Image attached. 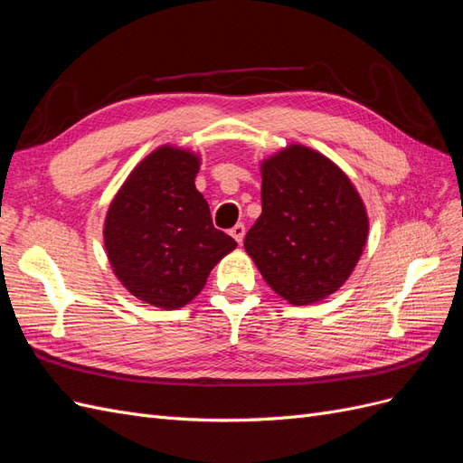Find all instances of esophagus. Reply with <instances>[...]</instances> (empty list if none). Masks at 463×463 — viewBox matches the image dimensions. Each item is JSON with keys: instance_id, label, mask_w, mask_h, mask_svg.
Segmentation results:
<instances>
[{"instance_id": "1", "label": "esophagus", "mask_w": 463, "mask_h": 463, "mask_svg": "<svg viewBox=\"0 0 463 463\" xmlns=\"http://www.w3.org/2000/svg\"><path fill=\"white\" fill-rule=\"evenodd\" d=\"M230 233L233 235V240L237 243H241L243 237H245V226H243V223H235V226L230 230Z\"/></svg>"}]
</instances>
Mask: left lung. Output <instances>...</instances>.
I'll list each match as a JSON object with an SVG mask.
<instances>
[{"label":"left lung","instance_id":"8db88e82","mask_svg":"<svg viewBox=\"0 0 463 463\" xmlns=\"http://www.w3.org/2000/svg\"><path fill=\"white\" fill-rule=\"evenodd\" d=\"M262 214L245 250L278 296L307 305L338 289L367 243L369 220L347 175L293 145L262 164Z\"/></svg>","mask_w":463,"mask_h":463}]
</instances>
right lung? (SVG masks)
<instances>
[{"label":"right lung","mask_w":463,"mask_h":463,"mask_svg":"<svg viewBox=\"0 0 463 463\" xmlns=\"http://www.w3.org/2000/svg\"><path fill=\"white\" fill-rule=\"evenodd\" d=\"M199 158L172 146L138 164L111 201L104 243L119 282L145 303L177 309L204 288L216 262L237 247L216 230L194 187Z\"/></svg>","instance_id":"right-lung-1"}]
</instances>
